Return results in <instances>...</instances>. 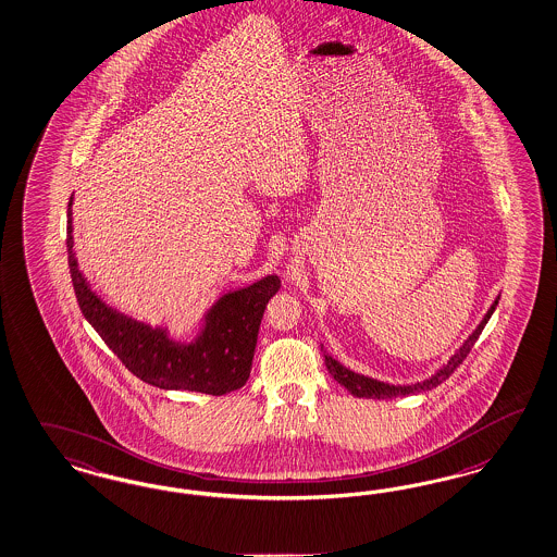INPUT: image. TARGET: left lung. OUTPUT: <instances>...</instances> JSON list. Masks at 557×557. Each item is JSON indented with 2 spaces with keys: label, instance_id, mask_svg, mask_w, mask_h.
I'll use <instances>...</instances> for the list:
<instances>
[{
  "label": "left lung",
  "instance_id": "1",
  "mask_svg": "<svg viewBox=\"0 0 557 557\" xmlns=\"http://www.w3.org/2000/svg\"><path fill=\"white\" fill-rule=\"evenodd\" d=\"M498 298L494 300V305L490 307V310L485 312V317L481 319L480 325L475 326V331L465 339V344L450 356V360L446 364L438 368L430 379H425L422 383L413 384H388L383 381H376V379H370L364 374H358L354 370H349L344 364H339L331 354L323 351L325 356V366L329 370V374L342 384L346 386L347 391L354 395V397H364V399H397V397H405V395H411V393H420V391H430L434 386H438L442 381H446L460 364L462 360L467 358V354L471 351V347L475 346V342L480 339L481 331L483 326L487 325L490 317L494 314V310L498 307ZM323 349V347H321Z\"/></svg>",
  "mask_w": 557,
  "mask_h": 557
}]
</instances>
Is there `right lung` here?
I'll return each instance as SVG.
<instances>
[{
	"instance_id": "add662e5",
	"label": "right lung",
	"mask_w": 557,
	"mask_h": 557,
	"mask_svg": "<svg viewBox=\"0 0 557 557\" xmlns=\"http://www.w3.org/2000/svg\"><path fill=\"white\" fill-rule=\"evenodd\" d=\"M72 203H67V263L77 305L102 342L144 383L166 391L226 395L249 381L259 325L269 300L280 289L277 275L220 296L206 312L191 344L174 342L164 326L139 323L109 307L77 268Z\"/></svg>"
}]
</instances>
